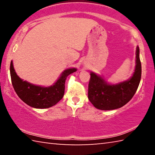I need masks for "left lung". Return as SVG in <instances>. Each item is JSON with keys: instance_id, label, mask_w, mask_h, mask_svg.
Instances as JSON below:
<instances>
[{"instance_id": "obj_1", "label": "left lung", "mask_w": 155, "mask_h": 155, "mask_svg": "<svg viewBox=\"0 0 155 155\" xmlns=\"http://www.w3.org/2000/svg\"><path fill=\"white\" fill-rule=\"evenodd\" d=\"M88 85V98L96 108L101 110H113L125 105L133 98L140 85L141 65L140 48L136 49V65L130 78L115 85L107 83L101 76L94 72Z\"/></svg>"}]
</instances>
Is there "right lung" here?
<instances>
[{"instance_id": "1", "label": "right lung", "mask_w": 155, "mask_h": 155, "mask_svg": "<svg viewBox=\"0 0 155 155\" xmlns=\"http://www.w3.org/2000/svg\"><path fill=\"white\" fill-rule=\"evenodd\" d=\"M76 71L74 68L65 70L54 85L41 87L21 79L15 72L12 61L10 64L12 83L17 95L24 103L36 109L49 108L58 103L64 95L67 77Z\"/></svg>"}]
</instances>
